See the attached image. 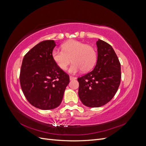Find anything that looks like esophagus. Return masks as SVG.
<instances>
[{"label": "esophagus", "mask_w": 146, "mask_h": 146, "mask_svg": "<svg viewBox=\"0 0 146 146\" xmlns=\"http://www.w3.org/2000/svg\"><path fill=\"white\" fill-rule=\"evenodd\" d=\"M69 78H70V80H76V79L77 78L76 77H73V76H70L69 77Z\"/></svg>", "instance_id": "obj_1"}]
</instances>
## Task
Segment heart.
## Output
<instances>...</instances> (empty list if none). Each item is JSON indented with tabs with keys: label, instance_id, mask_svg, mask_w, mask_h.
Listing matches in <instances>:
<instances>
[{
	"label": "heart",
	"instance_id": "obj_1",
	"mask_svg": "<svg viewBox=\"0 0 146 146\" xmlns=\"http://www.w3.org/2000/svg\"><path fill=\"white\" fill-rule=\"evenodd\" d=\"M62 49H54L52 57L56 65L62 70H66L72 61L69 72L76 74L81 71L90 70L95 65L98 55L95 48L85 43L76 40H70L64 42Z\"/></svg>",
	"mask_w": 146,
	"mask_h": 146
}]
</instances>
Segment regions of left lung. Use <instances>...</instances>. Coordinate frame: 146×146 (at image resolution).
I'll list each match as a JSON object with an SVG mask.
<instances>
[{
	"label": "left lung",
	"mask_w": 146,
	"mask_h": 146,
	"mask_svg": "<svg viewBox=\"0 0 146 146\" xmlns=\"http://www.w3.org/2000/svg\"><path fill=\"white\" fill-rule=\"evenodd\" d=\"M98 60L92 71L77 78L78 96L88 107H100L116 93L121 83V64L113 47L101 39L96 42Z\"/></svg>",
	"instance_id": "8db88e82"
}]
</instances>
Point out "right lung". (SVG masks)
Wrapping results in <instances>:
<instances>
[{
	"label": "right lung",
	"mask_w": 146,
	"mask_h": 146,
	"mask_svg": "<svg viewBox=\"0 0 146 146\" xmlns=\"http://www.w3.org/2000/svg\"><path fill=\"white\" fill-rule=\"evenodd\" d=\"M54 40L38 43L24 57L20 72V83L25 97L35 107L54 109L61 103L69 76L55 63L52 52Z\"/></svg>",
	"instance_id": "1"
}]
</instances>
